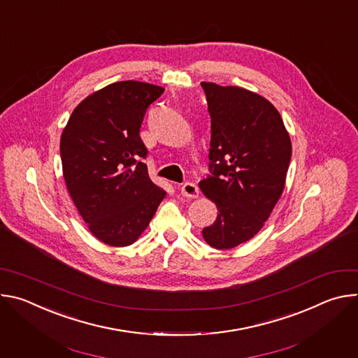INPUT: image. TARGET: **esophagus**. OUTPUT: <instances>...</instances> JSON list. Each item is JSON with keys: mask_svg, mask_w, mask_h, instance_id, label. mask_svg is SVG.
I'll return each mask as SVG.
<instances>
[{"mask_svg": "<svg viewBox=\"0 0 358 358\" xmlns=\"http://www.w3.org/2000/svg\"><path fill=\"white\" fill-rule=\"evenodd\" d=\"M181 194L187 198H196L199 195V188L194 182H185L181 187Z\"/></svg>", "mask_w": 358, "mask_h": 358, "instance_id": "obj_1", "label": "esophagus"}]
</instances>
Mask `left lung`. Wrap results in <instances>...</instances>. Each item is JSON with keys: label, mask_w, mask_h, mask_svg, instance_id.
<instances>
[{"label": "left lung", "mask_w": 358, "mask_h": 358, "mask_svg": "<svg viewBox=\"0 0 358 358\" xmlns=\"http://www.w3.org/2000/svg\"><path fill=\"white\" fill-rule=\"evenodd\" d=\"M201 86L211 116V174L199 188L218 208L202 236L215 249H231L257 235L273 211L285 188L292 143L265 97L238 86Z\"/></svg>", "instance_id": "8db88e82"}]
</instances>
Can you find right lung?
<instances>
[{
	"label": "right lung",
	"instance_id": "obj_1",
	"mask_svg": "<svg viewBox=\"0 0 358 358\" xmlns=\"http://www.w3.org/2000/svg\"><path fill=\"white\" fill-rule=\"evenodd\" d=\"M164 89L123 80L76 106L61 136L64 178L90 232L110 246L136 242L166 191L148 177L140 127Z\"/></svg>",
	"mask_w": 358,
	"mask_h": 358
}]
</instances>
